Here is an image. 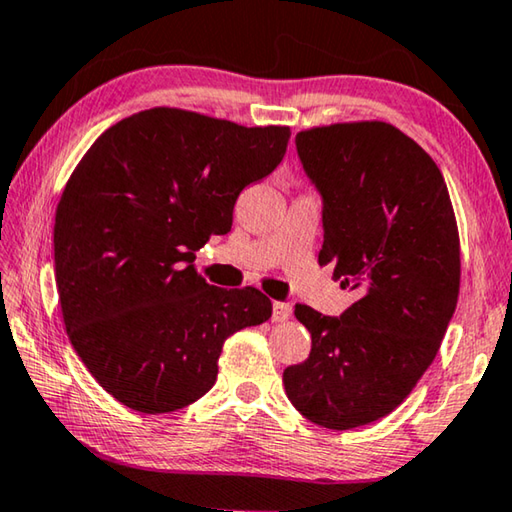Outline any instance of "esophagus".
I'll use <instances>...</instances> for the list:
<instances>
[{"label": "esophagus", "instance_id": "34e87169", "mask_svg": "<svg viewBox=\"0 0 512 512\" xmlns=\"http://www.w3.org/2000/svg\"><path fill=\"white\" fill-rule=\"evenodd\" d=\"M291 305L289 302H273V320L275 323H284L291 318Z\"/></svg>", "mask_w": 512, "mask_h": 512}]
</instances>
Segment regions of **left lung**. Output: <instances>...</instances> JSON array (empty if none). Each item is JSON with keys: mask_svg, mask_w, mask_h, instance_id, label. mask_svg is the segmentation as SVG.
Instances as JSON below:
<instances>
[{"mask_svg": "<svg viewBox=\"0 0 512 512\" xmlns=\"http://www.w3.org/2000/svg\"><path fill=\"white\" fill-rule=\"evenodd\" d=\"M323 201L320 264H334L357 302L341 316L296 305L309 357L284 391L309 422L354 429L391 413L436 359L461 287L458 230L440 169L384 121L296 135Z\"/></svg>", "mask_w": 512, "mask_h": 512, "instance_id": "left-lung-1", "label": "left lung"}]
</instances>
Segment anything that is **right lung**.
<instances>
[{
  "instance_id": "right-lung-1",
  "label": "right lung",
  "mask_w": 512,
  "mask_h": 512,
  "mask_svg": "<svg viewBox=\"0 0 512 512\" xmlns=\"http://www.w3.org/2000/svg\"><path fill=\"white\" fill-rule=\"evenodd\" d=\"M289 135L153 108L110 126L69 178L54 225L65 329L128 409L171 413L201 400L223 341L271 318L262 291L212 287L192 262L230 232L239 194L273 173Z\"/></svg>"
}]
</instances>
